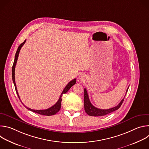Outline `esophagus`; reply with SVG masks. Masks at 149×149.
<instances>
[{
    "label": "esophagus",
    "mask_w": 149,
    "mask_h": 149,
    "mask_svg": "<svg viewBox=\"0 0 149 149\" xmlns=\"http://www.w3.org/2000/svg\"><path fill=\"white\" fill-rule=\"evenodd\" d=\"M86 75H85L84 74H80L79 75V76H78V78H79V79H80V80H84V79H86Z\"/></svg>",
    "instance_id": "esophagus-1"
}]
</instances>
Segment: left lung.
I'll return each instance as SVG.
<instances>
[{
  "label": "left lung",
  "mask_w": 149,
  "mask_h": 149,
  "mask_svg": "<svg viewBox=\"0 0 149 149\" xmlns=\"http://www.w3.org/2000/svg\"><path fill=\"white\" fill-rule=\"evenodd\" d=\"M128 89H129V87L126 91V93H127V91H128ZM124 98L120 101V102L117 106H116V107H114L113 108H111L110 109H107V110L100 109L95 107L91 103L90 99H89L87 91L86 88H84V110H85V111L86 112V113L90 116H94V117L103 116L107 115L110 113H112V112L118 110L121 107V105L124 101Z\"/></svg>",
  "instance_id": "8db88e82"
}]
</instances>
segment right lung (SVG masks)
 Masks as SVG:
<instances>
[{
    "label": "right lung",
    "instance_id": "obj_1",
    "mask_svg": "<svg viewBox=\"0 0 149 149\" xmlns=\"http://www.w3.org/2000/svg\"><path fill=\"white\" fill-rule=\"evenodd\" d=\"M26 42V39L25 40V41L23 42V43L21 44L17 49V51L16 52V54H15V60H14V62H13V66H12V80H13V84H14V86H15V90H16V92L17 94V96L19 98V100H20V97H19V95L18 94V92H17V88H16V83H15V67H16V62H17V58H18V56H19V52H20V50L21 49V48L22 47V46L24 45V44ZM76 83V79H72V81H71L66 86V87H65V88L63 89V91L62 92L60 97H59V98L58 100V101L56 102V103L55 104H54L53 106H52L51 107L48 109H46V110H33V109H31L28 107H27L26 106H25L23 103L24 105L25 106V107L34 112V113H38V114H41V115H44V116H53L54 114H55L56 113H58L60 109H61V101H62V95L63 94H65L70 88L72 86H73ZM21 102H22V101H21Z\"/></svg>",
    "mask_w": 149,
    "mask_h": 149
}]
</instances>
